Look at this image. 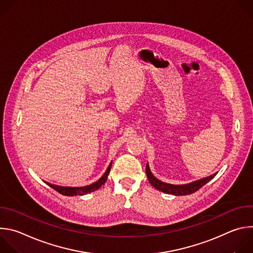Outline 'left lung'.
Wrapping results in <instances>:
<instances>
[{
  "label": "left lung",
  "mask_w": 253,
  "mask_h": 253,
  "mask_svg": "<svg viewBox=\"0 0 253 253\" xmlns=\"http://www.w3.org/2000/svg\"><path fill=\"white\" fill-rule=\"evenodd\" d=\"M146 174H147V178L149 180V182L151 183V185L156 188L159 191H162L164 193L167 194H172V195H189L192 194L194 192H196L197 190H199L202 186H204L206 183H208L212 178H214V176L216 175H210L208 177L202 178L200 180H197V181L188 183V184H183V185H173V184H169V183H165L160 181L159 179H157L152 173L151 170L149 168V165L147 163L146 165Z\"/></svg>",
  "instance_id": "obj_1"
}]
</instances>
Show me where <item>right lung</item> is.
I'll list each match as a JSON object with an SVG mask.
<instances>
[{
  "label": "right lung",
  "instance_id": "1",
  "mask_svg": "<svg viewBox=\"0 0 253 253\" xmlns=\"http://www.w3.org/2000/svg\"><path fill=\"white\" fill-rule=\"evenodd\" d=\"M111 166H112V162L109 164V166H108L106 172L103 174V176L98 180V181H96L95 183L93 184H90V185H87V186H84V187H69V186H59V185H54V184H51L49 182H46L50 187H52L53 189H55L56 191H58L59 193L65 195V196H75V195H85L87 193H90V192H93L97 189H99L102 185L105 184L106 180L108 178V175H109V172H110V169H111Z\"/></svg>",
  "mask_w": 253,
  "mask_h": 253
}]
</instances>
